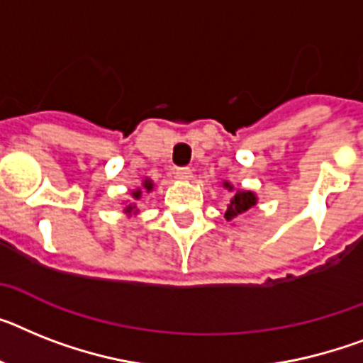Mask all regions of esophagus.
Instances as JSON below:
<instances>
[{
    "mask_svg": "<svg viewBox=\"0 0 363 363\" xmlns=\"http://www.w3.org/2000/svg\"><path fill=\"white\" fill-rule=\"evenodd\" d=\"M175 175H177V179H181V181H190L191 169H190V167H179Z\"/></svg>",
    "mask_w": 363,
    "mask_h": 363,
    "instance_id": "1",
    "label": "esophagus"
}]
</instances>
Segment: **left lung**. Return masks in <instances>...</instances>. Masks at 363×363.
Returning <instances> with one entry per match:
<instances>
[{
  "mask_svg": "<svg viewBox=\"0 0 363 363\" xmlns=\"http://www.w3.org/2000/svg\"><path fill=\"white\" fill-rule=\"evenodd\" d=\"M221 186H223L225 190L233 191V197L228 199L227 210H225V219H227V221H233V219H236L238 216L245 214L247 210H251L252 206L258 203V197L255 191L242 190V188L234 191V186L228 181L221 182Z\"/></svg>",
  "mask_w": 363,
  "mask_h": 363,
  "instance_id": "8db88e82",
  "label": "left lung"
}]
</instances>
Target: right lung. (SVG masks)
Returning a JSON list of instances; mask_svg holds the SVG:
<instances>
[{
    "label": "right lung",
    "mask_w": 363,
    "mask_h": 363,
    "mask_svg": "<svg viewBox=\"0 0 363 363\" xmlns=\"http://www.w3.org/2000/svg\"><path fill=\"white\" fill-rule=\"evenodd\" d=\"M153 188H155L153 181L145 177L144 181H142V186L135 188V190L130 191V199H127L123 203V214L127 216V218H136V216L140 214L138 201L142 199V194H144V191H147L149 194V191H153Z\"/></svg>",
    "instance_id": "add662e5"
}]
</instances>
